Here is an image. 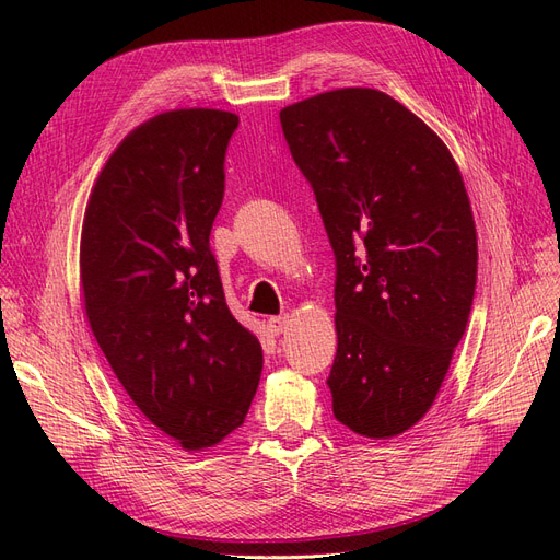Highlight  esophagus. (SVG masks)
<instances>
[{"label": "esophagus", "instance_id": "1", "mask_svg": "<svg viewBox=\"0 0 560 560\" xmlns=\"http://www.w3.org/2000/svg\"><path fill=\"white\" fill-rule=\"evenodd\" d=\"M288 325H291V318L288 316H272V318H267V329L272 335H283L285 329H288Z\"/></svg>", "mask_w": 560, "mask_h": 560}]
</instances>
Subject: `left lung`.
<instances>
[{"mask_svg": "<svg viewBox=\"0 0 560 560\" xmlns=\"http://www.w3.org/2000/svg\"><path fill=\"white\" fill-rule=\"evenodd\" d=\"M337 258L335 418L395 439L436 401L466 332L478 233L447 144L371 88L323 92L279 113Z\"/></svg>", "mask_w": 560, "mask_h": 560, "instance_id": "1", "label": "left lung"}]
</instances>
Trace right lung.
<instances>
[{"mask_svg":"<svg viewBox=\"0 0 560 560\" xmlns=\"http://www.w3.org/2000/svg\"><path fill=\"white\" fill-rule=\"evenodd\" d=\"M240 117L177 108L142 121L103 165L80 235L92 332L131 401L186 452L242 427L262 348L225 304L210 248Z\"/></svg>","mask_w":560,"mask_h":560,"instance_id":"add662e5","label":"right lung"}]
</instances>
